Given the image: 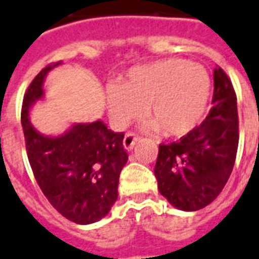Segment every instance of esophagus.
Instances as JSON below:
<instances>
[{
  "label": "esophagus",
  "instance_id": "1",
  "mask_svg": "<svg viewBox=\"0 0 259 259\" xmlns=\"http://www.w3.org/2000/svg\"><path fill=\"white\" fill-rule=\"evenodd\" d=\"M136 144H137V137H136L133 133H127V135L124 136L123 148L126 149V151H132V149L135 148Z\"/></svg>",
  "mask_w": 259,
  "mask_h": 259
}]
</instances>
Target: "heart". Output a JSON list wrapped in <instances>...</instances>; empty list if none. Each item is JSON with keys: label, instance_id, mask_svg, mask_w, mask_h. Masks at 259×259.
I'll list each match as a JSON object with an SVG mask.
<instances>
[{"label": "heart", "instance_id": "b5f03b06", "mask_svg": "<svg viewBox=\"0 0 259 259\" xmlns=\"http://www.w3.org/2000/svg\"><path fill=\"white\" fill-rule=\"evenodd\" d=\"M211 97V79L198 63L181 59L159 60L130 68L119 83L105 92L111 123L123 129L145 114L151 132L171 139L192 135L206 119Z\"/></svg>", "mask_w": 259, "mask_h": 259}]
</instances>
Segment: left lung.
Segmentation results:
<instances>
[{
	"label": "left lung",
	"instance_id": "obj_1",
	"mask_svg": "<svg viewBox=\"0 0 259 259\" xmlns=\"http://www.w3.org/2000/svg\"><path fill=\"white\" fill-rule=\"evenodd\" d=\"M212 107L196 132L159 145V192L178 210L196 211L217 198L229 180L239 143L236 95L222 68L214 70Z\"/></svg>",
	"mask_w": 259,
	"mask_h": 259
}]
</instances>
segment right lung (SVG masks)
Returning <instances> with one entry per match:
<instances>
[{"label": "right lung", "mask_w": 259, "mask_h": 259, "mask_svg": "<svg viewBox=\"0 0 259 259\" xmlns=\"http://www.w3.org/2000/svg\"><path fill=\"white\" fill-rule=\"evenodd\" d=\"M56 64L45 67L24 95L22 126L28 162L39 188L67 220L88 225L104 218L118 199L119 174L127 162L123 133L111 132L103 120L74 123L57 136L34 127L30 112L44 100V81Z\"/></svg>", "instance_id": "right-lung-1"}]
</instances>
